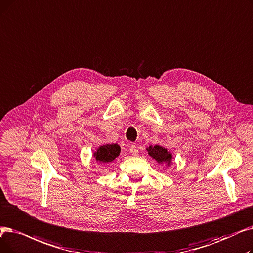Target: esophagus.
I'll list each match as a JSON object with an SVG mask.
<instances>
[{
    "instance_id": "obj_1",
    "label": "esophagus",
    "mask_w": 253,
    "mask_h": 253,
    "mask_svg": "<svg viewBox=\"0 0 253 253\" xmlns=\"http://www.w3.org/2000/svg\"><path fill=\"white\" fill-rule=\"evenodd\" d=\"M129 152L132 154L133 156H136L137 154H138V149L135 147V146H131L130 148H129Z\"/></svg>"
}]
</instances>
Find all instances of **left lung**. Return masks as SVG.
Returning <instances> with one entry per match:
<instances>
[{"mask_svg": "<svg viewBox=\"0 0 253 253\" xmlns=\"http://www.w3.org/2000/svg\"><path fill=\"white\" fill-rule=\"evenodd\" d=\"M146 150L148 151L149 156L155 159L159 164H166V166L170 167L172 162V154L168 151L167 148L161 147L159 145H151Z\"/></svg>", "mask_w": 253, "mask_h": 253, "instance_id": "left-lung-1", "label": "left lung"}]
</instances>
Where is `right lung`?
I'll return each mask as SVG.
<instances>
[{
    "label": "right lung",
    "mask_w": 253,
    "mask_h": 253,
    "mask_svg": "<svg viewBox=\"0 0 253 253\" xmlns=\"http://www.w3.org/2000/svg\"><path fill=\"white\" fill-rule=\"evenodd\" d=\"M121 149L118 144L101 145L94 152V157L98 163H109L120 155Z\"/></svg>",
    "instance_id": "add662e5"
}]
</instances>
